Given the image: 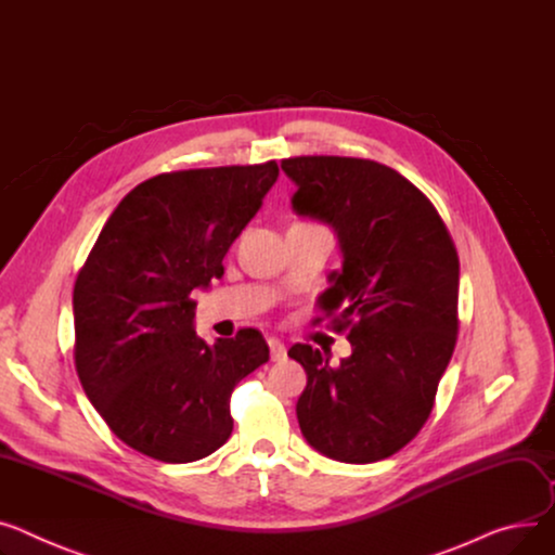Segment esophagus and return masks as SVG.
<instances>
[{
  "mask_svg": "<svg viewBox=\"0 0 555 555\" xmlns=\"http://www.w3.org/2000/svg\"><path fill=\"white\" fill-rule=\"evenodd\" d=\"M268 346H270V357H272V361H283L285 359V344L281 341V339H276V337H270L268 339Z\"/></svg>",
  "mask_w": 555,
  "mask_h": 555,
  "instance_id": "34e87169",
  "label": "esophagus"
}]
</instances>
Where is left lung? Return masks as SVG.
I'll use <instances>...</instances> for the list:
<instances>
[{"mask_svg":"<svg viewBox=\"0 0 555 555\" xmlns=\"http://www.w3.org/2000/svg\"><path fill=\"white\" fill-rule=\"evenodd\" d=\"M292 209L337 234L341 270L321 308L348 327L352 354L287 350L308 375L297 417L308 444L346 464L390 457L420 433L457 339L460 258L433 203L395 169L363 158L281 163Z\"/></svg>","mask_w":555,"mask_h":555,"instance_id":"obj_1","label":"left lung"}]
</instances>
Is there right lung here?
Wrapping results in <instances>:
<instances>
[{"mask_svg": "<svg viewBox=\"0 0 555 555\" xmlns=\"http://www.w3.org/2000/svg\"><path fill=\"white\" fill-rule=\"evenodd\" d=\"M279 178L274 160L173 171L133 188L104 223L73 289L76 371L127 447L169 464L211 455L232 435L236 384L270 359L263 335L203 341L194 289Z\"/></svg>", "mask_w": 555, "mask_h": 555, "instance_id": "obj_1", "label": "right lung"}]
</instances>
